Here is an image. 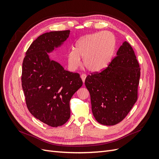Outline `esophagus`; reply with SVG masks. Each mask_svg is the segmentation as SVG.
I'll use <instances>...</instances> for the list:
<instances>
[{
    "label": "esophagus",
    "mask_w": 159,
    "mask_h": 159,
    "mask_svg": "<svg viewBox=\"0 0 159 159\" xmlns=\"http://www.w3.org/2000/svg\"><path fill=\"white\" fill-rule=\"evenodd\" d=\"M86 77H87V75H86V74H81V80H82L84 84L85 82V80Z\"/></svg>",
    "instance_id": "1"
}]
</instances>
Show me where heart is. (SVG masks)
<instances>
[{
	"mask_svg": "<svg viewBox=\"0 0 159 159\" xmlns=\"http://www.w3.org/2000/svg\"><path fill=\"white\" fill-rule=\"evenodd\" d=\"M117 48L113 33L102 31L85 35L76 42L74 50L68 53V62L72 70L78 69L82 57L84 66L89 71H100L111 61Z\"/></svg>",
	"mask_w": 159,
	"mask_h": 159,
	"instance_id": "heart-1",
	"label": "heart"
}]
</instances>
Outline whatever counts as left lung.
<instances>
[{
	"instance_id": "8db88e82",
	"label": "left lung",
	"mask_w": 159,
	"mask_h": 159,
	"mask_svg": "<svg viewBox=\"0 0 159 159\" xmlns=\"http://www.w3.org/2000/svg\"><path fill=\"white\" fill-rule=\"evenodd\" d=\"M140 70L132 47L125 41L107 68L87 76L85 85L98 123L114 125L127 116L137 100Z\"/></svg>"
}]
</instances>
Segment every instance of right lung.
<instances>
[{
  "mask_svg": "<svg viewBox=\"0 0 159 159\" xmlns=\"http://www.w3.org/2000/svg\"><path fill=\"white\" fill-rule=\"evenodd\" d=\"M70 30L53 31L38 36L26 52L22 87L34 117L48 125H63L70 117V101L83 84L79 74L66 71L48 53L60 47Z\"/></svg>",
  "mask_w": 159,
  "mask_h": 159,
  "instance_id": "1",
  "label": "right lung"
}]
</instances>
